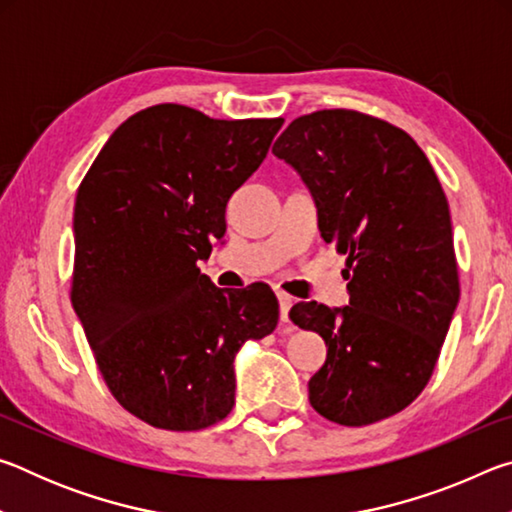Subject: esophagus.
Wrapping results in <instances>:
<instances>
[{"mask_svg": "<svg viewBox=\"0 0 512 512\" xmlns=\"http://www.w3.org/2000/svg\"><path fill=\"white\" fill-rule=\"evenodd\" d=\"M277 302H280V318H282V323H289V309L293 305V298L289 296V293L277 291Z\"/></svg>", "mask_w": 512, "mask_h": 512, "instance_id": "1", "label": "esophagus"}]
</instances>
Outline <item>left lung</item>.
Wrapping results in <instances>:
<instances>
[{"label": "left lung", "instance_id": "left-lung-1", "mask_svg": "<svg viewBox=\"0 0 512 512\" xmlns=\"http://www.w3.org/2000/svg\"><path fill=\"white\" fill-rule=\"evenodd\" d=\"M273 153L305 180L320 235L348 255V307L289 311L327 345L309 402L345 427L391 418L429 384L461 296L436 171L402 128L345 108L293 119Z\"/></svg>", "mask_w": 512, "mask_h": 512}]
</instances>
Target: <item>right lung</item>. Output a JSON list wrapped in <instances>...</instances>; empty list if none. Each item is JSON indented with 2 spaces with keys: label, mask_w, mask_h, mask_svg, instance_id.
I'll return each instance as SVG.
<instances>
[{
  "label": "right lung",
  "mask_w": 512,
  "mask_h": 512,
  "mask_svg": "<svg viewBox=\"0 0 512 512\" xmlns=\"http://www.w3.org/2000/svg\"><path fill=\"white\" fill-rule=\"evenodd\" d=\"M284 124L160 103L128 117L76 192L72 305L115 400L167 431L235 406V354L275 329L266 284L216 289L198 259Z\"/></svg>",
  "instance_id": "right-lung-1"
}]
</instances>
